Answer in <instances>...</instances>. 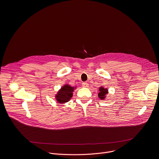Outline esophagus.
<instances>
[{
	"instance_id": "obj_1",
	"label": "esophagus",
	"mask_w": 159,
	"mask_h": 159,
	"mask_svg": "<svg viewBox=\"0 0 159 159\" xmlns=\"http://www.w3.org/2000/svg\"><path fill=\"white\" fill-rule=\"evenodd\" d=\"M82 86H83L84 88H87V87H89V84H88V83H86V82H84V83H82Z\"/></svg>"
}]
</instances>
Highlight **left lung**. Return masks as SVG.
I'll return each instance as SVG.
<instances>
[{
    "label": "left lung",
    "mask_w": 159,
    "mask_h": 159,
    "mask_svg": "<svg viewBox=\"0 0 159 159\" xmlns=\"http://www.w3.org/2000/svg\"><path fill=\"white\" fill-rule=\"evenodd\" d=\"M108 93V89H105V88L103 86H100L99 88V92L98 93V98L101 99L102 100L106 98V96Z\"/></svg>",
    "instance_id": "obj_1"
}]
</instances>
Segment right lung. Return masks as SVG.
<instances>
[{
	"label": "right lung",
	"instance_id": "add662e5",
	"mask_svg": "<svg viewBox=\"0 0 159 159\" xmlns=\"http://www.w3.org/2000/svg\"><path fill=\"white\" fill-rule=\"evenodd\" d=\"M76 89V87L65 84L56 94L55 98L59 103H65L70 100L73 97V93Z\"/></svg>",
	"mask_w": 159,
	"mask_h": 159
}]
</instances>
